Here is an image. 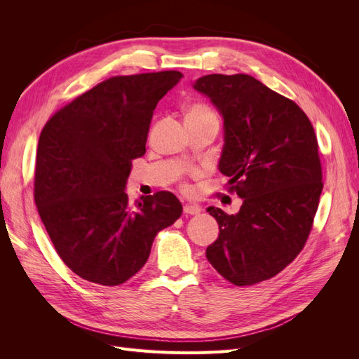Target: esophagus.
<instances>
[{"mask_svg":"<svg viewBox=\"0 0 359 359\" xmlns=\"http://www.w3.org/2000/svg\"><path fill=\"white\" fill-rule=\"evenodd\" d=\"M201 211H202V210L199 208L198 205H190V203L184 205V214H189V215H198Z\"/></svg>","mask_w":359,"mask_h":359,"instance_id":"obj_1","label":"esophagus"}]
</instances>
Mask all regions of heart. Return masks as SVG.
I'll list each match as a JSON object with an SVG mask.
<instances>
[{"mask_svg":"<svg viewBox=\"0 0 359 359\" xmlns=\"http://www.w3.org/2000/svg\"><path fill=\"white\" fill-rule=\"evenodd\" d=\"M203 119H217L210 106L203 103H193L187 107L186 121H203Z\"/></svg>","mask_w":359,"mask_h":359,"instance_id":"heart-1","label":"heart"}]
</instances>
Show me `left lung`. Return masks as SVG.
Returning <instances> with one entry per match:
<instances>
[{"instance_id":"left-lung-1","label":"left lung","mask_w":359,"mask_h":359,"mask_svg":"<svg viewBox=\"0 0 359 359\" xmlns=\"http://www.w3.org/2000/svg\"><path fill=\"white\" fill-rule=\"evenodd\" d=\"M223 116L219 161L236 214L210 206L219 238L206 259L235 286L283 271L306 245L323 189L319 145L301 107L250 74H206L193 83Z\"/></svg>"}]
</instances>
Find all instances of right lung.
<instances>
[{"mask_svg": "<svg viewBox=\"0 0 359 359\" xmlns=\"http://www.w3.org/2000/svg\"><path fill=\"white\" fill-rule=\"evenodd\" d=\"M181 78L177 70L114 76L41 130L34 201L58 256L86 281L126 283L145 265L156 235L181 217L170 191L136 205L124 191L132 161L147 151L156 106Z\"/></svg>", "mask_w": 359, "mask_h": 359, "instance_id": "right-lung-1", "label": "right lung"}]
</instances>
